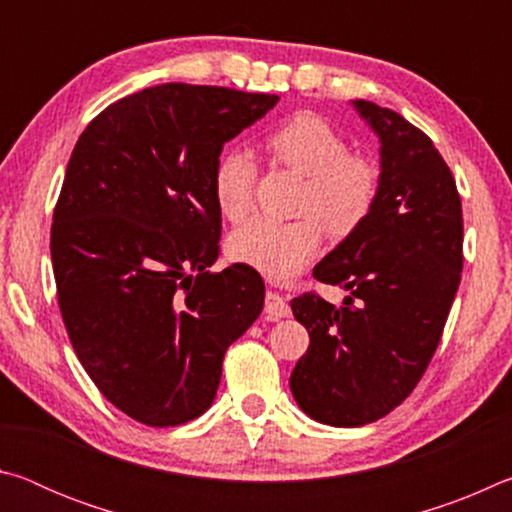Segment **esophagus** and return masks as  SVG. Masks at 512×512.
<instances>
[{
	"instance_id": "obj_1",
	"label": "esophagus",
	"mask_w": 512,
	"mask_h": 512,
	"mask_svg": "<svg viewBox=\"0 0 512 512\" xmlns=\"http://www.w3.org/2000/svg\"><path fill=\"white\" fill-rule=\"evenodd\" d=\"M264 314H266V318H271V320L289 318L291 307H289V302L280 296V293L268 291L266 300H264Z\"/></svg>"
}]
</instances>
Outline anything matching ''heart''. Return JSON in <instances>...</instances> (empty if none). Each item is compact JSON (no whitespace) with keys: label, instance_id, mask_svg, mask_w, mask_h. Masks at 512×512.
<instances>
[{"label":"heart","instance_id":"1","mask_svg":"<svg viewBox=\"0 0 512 512\" xmlns=\"http://www.w3.org/2000/svg\"><path fill=\"white\" fill-rule=\"evenodd\" d=\"M271 158L305 176L296 221L257 216L230 235L228 253L235 262L257 268L273 280H289L318 255L323 228L332 239H348L372 216L381 192L375 162L350 153L343 133L316 112H296L266 133ZM257 164L246 151H228L212 178L214 203L228 221L253 210Z\"/></svg>","mask_w":512,"mask_h":512}]
</instances>
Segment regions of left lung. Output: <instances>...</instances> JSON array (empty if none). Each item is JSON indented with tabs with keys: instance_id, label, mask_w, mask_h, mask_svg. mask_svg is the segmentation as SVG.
<instances>
[{
	"instance_id": "1",
	"label": "left lung",
	"mask_w": 512,
	"mask_h": 512,
	"mask_svg": "<svg viewBox=\"0 0 512 512\" xmlns=\"http://www.w3.org/2000/svg\"><path fill=\"white\" fill-rule=\"evenodd\" d=\"M381 142V192L359 232L314 268L350 291L336 309L309 291L291 300L309 348L291 393L309 418L361 427L400 406L436 352L463 271V207L443 155L395 110L357 99Z\"/></svg>"
}]
</instances>
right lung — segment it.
Segmentation results:
<instances>
[{
	"label": "right lung",
	"mask_w": 512,
	"mask_h": 512,
	"mask_svg": "<svg viewBox=\"0 0 512 512\" xmlns=\"http://www.w3.org/2000/svg\"><path fill=\"white\" fill-rule=\"evenodd\" d=\"M275 94L164 83L99 112L76 142L51 223L58 307L108 402L149 427L212 406L225 350L264 307V280L219 257L212 178L223 144Z\"/></svg>",
	"instance_id": "add662e5"
}]
</instances>
